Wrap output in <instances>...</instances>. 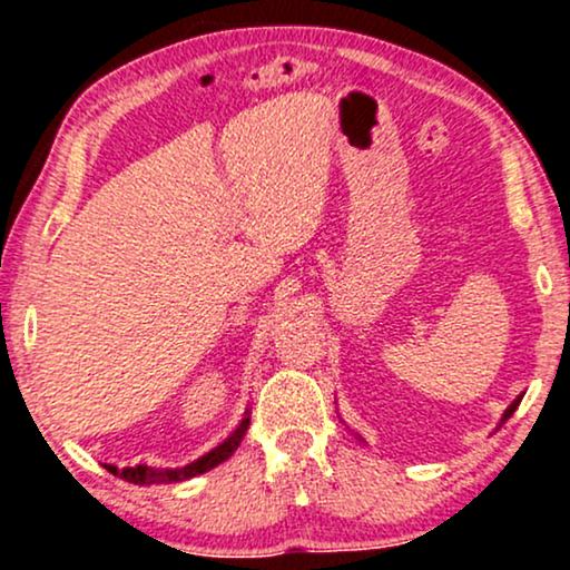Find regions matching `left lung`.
Here are the masks:
<instances>
[{
    "label": "left lung",
    "mask_w": 570,
    "mask_h": 570,
    "mask_svg": "<svg viewBox=\"0 0 570 570\" xmlns=\"http://www.w3.org/2000/svg\"><path fill=\"white\" fill-rule=\"evenodd\" d=\"M517 404H520V399H514V402H512V404H509V407H507V412H503L501 423H503V421H509V417H512V412L517 410Z\"/></svg>",
    "instance_id": "1"
}]
</instances>
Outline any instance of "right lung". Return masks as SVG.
Here are the masks:
<instances>
[{
  "mask_svg": "<svg viewBox=\"0 0 570 570\" xmlns=\"http://www.w3.org/2000/svg\"><path fill=\"white\" fill-rule=\"evenodd\" d=\"M246 429H248V415L240 421V426L235 429L225 442L217 444V448L212 450V453L200 455L198 461L187 463V466H181V469H155V466H141V463L139 466H126V469H117V466H112V463H104V466H107V472L122 476V480L134 482V485H171V482H181V480H189V476H198L203 472H208V469L219 466L222 461H227V458L238 450Z\"/></svg>",
  "mask_w": 570,
  "mask_h": 570,
  "instance_id": "right-lung-1",
  "label": "right lung"
}]
</instances>
